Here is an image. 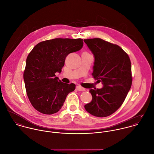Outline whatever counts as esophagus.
Segmentation results:
<instances>
[{
	"label": "esophagus",
	"mask_w": 154,
	"mask_h": 154,
	"mask_svg": "<svg viewBox=\"0 0 154 154\" xmlns=\"http://www.w3.org/2000/svg\"><path fill=\"white\" fill-rule=\"evenodd\" d=\"M76 88H77V89L79 91H85V89L84 88L82 87V86H80V85L77 86L76 87Z\"/></svg>",
	"instance_id": "1"
}]
</instances>
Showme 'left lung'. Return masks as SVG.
<instances>
[{
  "mask_svg": "<svg viewBox=\"0 0 154 154\" xmlns=\"http://www.w3.org/2000/svg\"><path fill=\"white\" fill-rule=\"evenodd\" d=\"M84 42L94 57L93 77L103 85L102 89L89 91L92 100L85 108L95 117H105L122 106L131 88V62L127 53L117 45L99 38Z\"/></svg>",
  "mask_w": 154,
  "mask_h": 154,
  "instance_id": "8db88e82",
  "label": "left lung"
}]
</instances>
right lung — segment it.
Segmentation results:
<instances>
[{
	"label": "right lung",
	"instance_id": "1",
	"mask_svg": "<svg viewBox=\"0 0 154 154\" xmlns=\"http://www.w3.org/2000/svg\"><path fill=\"white\" fill-rule=\"evenodd\" d=\"M82 38H57L38 43L26 60L24 80L32 106L44 114L60 111L69 93L75 90L74 83L66 84L56 77L61 72L66 56L80 50Z\"/></svg>",
	"mask_w": 154,
	"mask_h": 154
}]
</instances>
